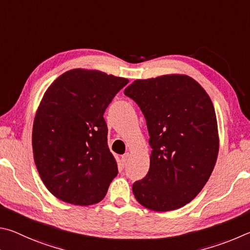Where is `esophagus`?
Segmentation results:
<instances>
[{
	"mask_svg": "<svg viewBox=\"0 0 250 250\" xmlns=\"http://www.w3.org/2000/svg\"><path fill=\"white\" fill-rule=\"evenodd\" d=\"M128 159H129V154H128V152H127V154L123 155V156H122V163H123V165H126V164H127Z\"/></svg>",
	"mask_w": 250,
	"mask_h": 250,
	"instance_id": "34e87169",
	"label": "esophagus"
}]
</instances>
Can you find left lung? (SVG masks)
I'll return each instance as SVG.
<instances>
[{
	"label": "left lung",
	"instance_id": "left-lung-1",
	"mask_svg": "<svg viewBox=\"0 0 250 250\" xmlns=\"http://www.w3.org/2000/svg\"><path fill=\"white\" fill-rule=\"evenodd\" d=\"M124 94L141 107L152 149L148 173L133 185L135 198L157 212L185 207L203 189L217 159L211 99L186 74L136 80Z\"/></svg>",
	"mask_w": 250,
	"mask_h": 250
}]
</instances>
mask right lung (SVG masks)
Instances as JSON below:
<instances>
[{
    "mask_svg": "<svg viewBox=\"0 0 250 250\" xmlns=\"http://www.w3.org/2000/svg\"><path fill=\"white\" fill-rule=\"evenodd\" d=\"M128 83L98 70L61 74L43 94L33 126V152L43 185L74 205L99 203L117 176L103 117L114 96Z\"/></svg>",
    "mask_w": 250,
    "mask_h": 250,
    "instance_id": "right-lung-1",
    "label": "right lung"
}]
</instances>
